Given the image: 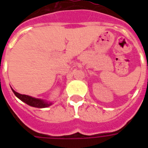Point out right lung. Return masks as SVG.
I'll list each match as a JSON object with an SVG mask.
<instances>
[{"mask_svg":"<svg viewBox=\"0 0 148 148\" xmlns=\"http://www.w3.org/2000/svg\"><path fill=\"white\" fill-rule=\"evenodd\" d=\"M12 92L14 93L16 97H17L19 99L22 101L23 102L26 103L27 105L32 107H36V108H47L51 106V102H48L47 101H44L42 99H39V98H36V97H32L28 96V95H25V94H21V93L16 92L13 89H12Z\"/></svg>","mask_w":148,"mask_h":148,"instance_id":"right-lung-1","label":"right lung"}]
</instances>
